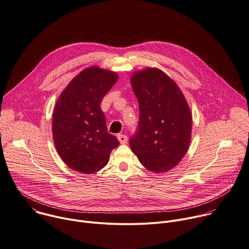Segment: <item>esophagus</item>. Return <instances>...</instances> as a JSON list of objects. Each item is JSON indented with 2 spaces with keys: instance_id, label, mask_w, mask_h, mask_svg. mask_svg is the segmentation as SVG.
Here are the masks:
<instances>
[{
  "instance_id": "obj_1",
  "label": "esophagus",
  "mask_w": 249,
  "mask_h": 249,
  "mask_svg": "<svg viewBox=\"0 0 249 249\" xmlns=\"http://www.w3.org/2000/svg\"><path fill=\"white\" fill-rule=\"evenodd\" d=\"M117 139H118V141L120 142V143H122V144L126 143V142H127V140H128L127 136H126V135H122V134H119V135L117 136Z\"/></svg>"
}]
</instances>
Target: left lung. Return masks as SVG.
I'll use <instances>...</instances> for the list:
<instances>
[{
    "label": "left lung",
    "mask_w": 249,
    "mask_h": 249,
    "mask_svg": "<svg viewBox=\"0 0 249 249\" xmlns=\"http://www.w3.org/2000/svg\"><path fill=\"white\" fill-rule=\"evenodd\" d=\"M131 85L139 102L140 119L130 147L149 171L167 172L178 165L191 142L189 105L176 83L160 69L135 72Z\"/></svg>",
    "instance_id": "obj_1"
}]
</instances>
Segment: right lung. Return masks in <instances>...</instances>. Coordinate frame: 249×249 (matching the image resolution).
<instances>
[{"label":"right lung","instance_id":"obj_1","mask_svg":"<svg viewBox=\"0 0 249 249\" xmlns=\"http://www.w3.org/2000/svg\"><path fill=\"white\" fill-rule=\"evenodd\" d=\"M118 75L91 66L73 78L60 94L53 115L55 148L67 166L83 174L103 169L119 145L107 132L101 103Z\"/></svg>","mask_w":249,"mask_h":249}]
</instances>
